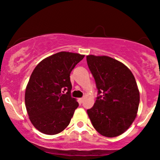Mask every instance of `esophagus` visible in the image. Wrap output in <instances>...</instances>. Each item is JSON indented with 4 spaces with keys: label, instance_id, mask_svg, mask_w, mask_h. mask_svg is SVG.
Masks as SVG:
<instances>
[{
    "label": "esophagus",
    "instance_id": "esophagus-1",
    "mask_svg": "<svg viewBox=\"0 0 160 160\" xmlns=\"http://www.w3.org/2000/svg\"><path fill=\"white\" fill-rule=\"evenodd\" d=\"M83 101H84V98H79V102H80V103H82V102H83Z\"/></svg>",
    "mask_w": 160,
    "mask_h": 160
}]
</instances>
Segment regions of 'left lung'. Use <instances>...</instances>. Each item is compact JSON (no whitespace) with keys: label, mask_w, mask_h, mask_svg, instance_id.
Returning <instances> with one entry per match:
<instances>
[{"label":"left lung","mask_w":160,"mask_h":160,"mask_svg":"<svg viewBox=\"0 0 160 160\" xmlns=\"http://www.w3.org/2000/svg\"><path fill=\"white\" fill-rule=\"evenodd\" d=\"M98 96L87 113L93 127L105 137L120 135L137 116L140 94L132 71L109 56H86Z\"/></svg>","instance_id":"1"}]
</instances>
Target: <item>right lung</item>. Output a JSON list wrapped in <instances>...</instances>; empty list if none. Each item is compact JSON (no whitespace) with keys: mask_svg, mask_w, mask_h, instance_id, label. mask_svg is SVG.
Segmentation results:
<instances>
[{"mask_svg":"<svg viewBox=\"0 0 160 160\" xmlns=\"http://www.w3.org/2000/svg\"><path fill=\"white\" fill-rule=\"evenodd\" d=\"M83 58L78 53L57 52L42 60L33 71L25 89V107L40 132L56 135L69 125L79 106L71 95L70 74Z\"/></svg>","mask_w":160,"mask_h":160,"instance_id":"right-lung-1","label":"right lung"}]
</instances>
